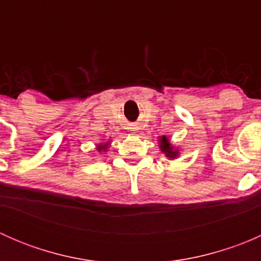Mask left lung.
I'll use <instances>...</instances> for the list:
<instances>
[{
    "label": "left lung",
    "instance_id": "1",
    "mask_svg": "<svg viewBox=\"0 0 261 261\" xmlns=\"http://www.w3.org/2000/svg\"><path fill=\"white\" fill-rule=\"evenodd\" d=\"M159 147L160 150H162V152H164L165 156L169 158L170 160L177 159V158L179 156V150L175 149V147L170 144V140L165 135L160 136L159 138Z\"/></svg>",
    "mask_w": 261,
    "mask_h": 261
}]
</instances>
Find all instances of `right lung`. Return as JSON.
<instances>
[{"label":"right lung","instance_id":"1","mask_svg":"<svg viewBox=\"0 0 261 261\" xmlns=\"http://www.w3.org/2000/svg\"><path fill=\"white\" fill-rule=\"evenodd\" d=\"M110 145V141H107V143H101L99 145H97V150H98L99 152L101 151H106L107 147Z\"/></svg>","mask_w":261,"mask_h":261}]
</instances>
